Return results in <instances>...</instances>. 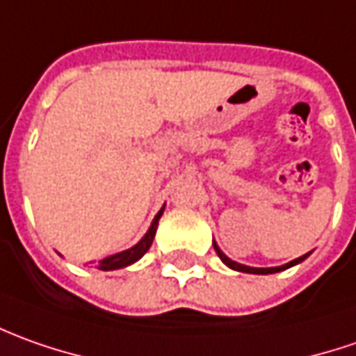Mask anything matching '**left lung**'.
<instances>
[{
	"instance_id": "left-lung-1",
	"label": "left lung",
	"mask_w": 356,
	"mask_h": 356,
	"mask_svg": "<svg viewBox=\"0 0 356 356\" xmlns=\"http://www.w3.org/2000/svg\"><path fill=\"white\" fill-rule=\"evenodd\" d=\"M213 246H215L218 258L227 264L228 268H232V270H236V272H246V274H264V276H266V274H276V272H282V270H288V268H291V266L303 262V260L309 256V252H307V254H303V256H300V258H296V260H291V262L284 264V266H277V268H252V266H244V264H238V262H234V260H230V258H228V256H225V254H222V250L216 246V242H213Z\"/></svg>"
}]
</instances>
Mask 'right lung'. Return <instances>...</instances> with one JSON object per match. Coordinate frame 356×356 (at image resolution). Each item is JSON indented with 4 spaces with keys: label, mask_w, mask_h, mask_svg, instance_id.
Instances as JSON below:
<instances>
[{
    "label": "right lung",
    "mask_w": 356,
    "mask_h": 356,
    "mask_svg": "<svg viewBox=\"0 0 356 356\" xmlns=\"http://www.w3.org/2000/svg\"><path fill=\"white\" fill-rule=\"evenodd\" d=\"M161 215H163V209L155 215L154 222H152L149 230L145 232V236H143L136 246H131V248H128V250L118 252V254L108 256V258H104V260H100V262L96 264V268H98V270H104V272H110V270H120V268H126V266H129V264L138 262L141 256L149 250V246H152V242H154L155 230H157V222H159Z\"/></svg>",
    "instance_id": "add662e5"
}]
</instances>
